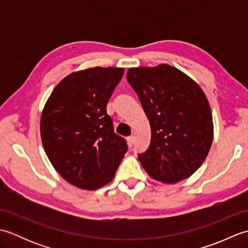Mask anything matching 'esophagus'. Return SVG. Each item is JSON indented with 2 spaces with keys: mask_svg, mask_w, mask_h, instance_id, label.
Returning a JSON list of instances; mask_svg holds the SVG:
<instances>
[{
  "mask_svg": "<svg viewBox=\"0 0 248 248\" xmlns=\"http://www.w3.org/2000/svg\"><path fill=\"white\" fill-rule=\"evenodd\" d=\"M127 144L129 147H132L134 144V136H129L127 139Z\"/></svg>",
  "mask_w": 248,
  "mask_h": 248,
  "instance_id": "34e87169",
  "label": "esophagus"
}]
</instances>
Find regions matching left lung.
Listing matches in <instances>:
<instances>
[{
	"instance_id": "obj_1",
	"label": "left lung",
	"mask_w": 248,
	"mask_h": 248,
	"mask_svg": "<svg viewBox=\"0 0 248 248\" xmlns=\"http://www.w3.org/2000/svg\"><path fill=\"white\" fill-rule=\"evenodd\" d=\"M127 80L151 128L149 148L139 155L141 166L151 178L166 184L192 176L213 140L212 112L202 89L167 64L130 68Z\"/></svg>"
}]
</instances>
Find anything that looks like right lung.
I'll return each mask as SVG.
<instances>
[{"label":"right lung","instance_id":"obj_1","mask_svg":"<svg viewBox=\"0 0 248 248\" xmlns=\"http://www.w3.org/2000/svg\"><path fill=\"white\" fill-rule=\"evenodd\" d=\"M124 72L115 67L72 72L45 104L40 135L46 155L55 170L77 187L93 191L112 181L128 150L107 113Z\"/></svg>","mask_w":248,"mask_h":248}]
</instances>
